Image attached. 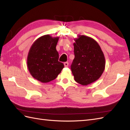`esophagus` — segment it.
<instances>
[{
    "mask_svg": "<svg viewBox=\"0 0 130 130\" xmlns=\"http://www.w3.org/2000/svg\"><path fill=\"white\" fill-rule=\"evenodd\" d=\"M63 64H64L65 67H68V65H69V63L68 62H64V63H63Z\"/></svg>",
    "mask_w": 130,
    "mask_h": 130,
    "instance_id": "34e87169",
    "label": "esophagus"
}]
</instances>
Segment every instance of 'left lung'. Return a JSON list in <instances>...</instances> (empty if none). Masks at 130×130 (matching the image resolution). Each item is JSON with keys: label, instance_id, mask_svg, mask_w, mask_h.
I'll return each instance as SVG.
<instances>
[{"label": "left lung", "instance_id": "left-lung-1", "mask_svg": "<svg viewBox=\"0 0 130 130\" xmlns=\"http://www.w3.org/2000/svg\"><path fill=\"white\" fill-rule=\"evenodd\" d=\"M73 43L75 58L71 69L75 82L87 85L100 78L105 69L106 61L103 51L95 40L79 35Z\"/></svg>", "mask_w": 130, "mask_h": 130}]
</instances>
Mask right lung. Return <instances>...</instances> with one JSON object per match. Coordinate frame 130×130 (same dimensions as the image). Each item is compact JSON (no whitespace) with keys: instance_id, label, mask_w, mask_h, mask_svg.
Segmentation results:
<instances>
[{"instance_id":"right-lung-1","label":"right lung","mask_w":130,"mask_h":130,"mask_svg":"<svg viewBox=\"0 0 130 130\" xmlns=\"http://www.w3.org/2000/svg\"><path fill=\"white\" fill-rule=\"evenodd\" d=\"M59 37L42 36L32 44L27 56V68L34 78L42 83L55 79L64 67L59 62L56 47Z\"/></svg>"}]
</instances>
